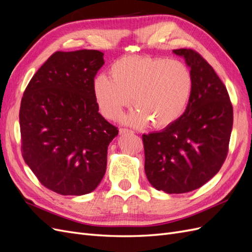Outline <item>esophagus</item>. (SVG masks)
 <instances>
[{
  "mask_svg": "<svg viewBox=\"0 0 252 252\" xmlns=\"http://www.w3.org/2000/svg\"><path fill=\"white\" fill-rule=\"evenodd\" d=\"M120 134H134V131L129 130V129H126V128H121Z\"/></svg>",
  "mask_w": 252,
  "mask_h": 252,
  "instance_id": "34e87169",
  "label": "esophagus"
}]
</instances>
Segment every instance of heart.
I'll list each match as a JSON object with an SVG mask.
<instances>
[{
	"instance_id": "obj_1",
	"label": "heart",
	"mask_w": 252,
	"mask_h": 252,
	"mask_svg": "<svg viewBox=\"0 0 252 252\" xmlns=\"http://www.w3.org/2000/svg\"><path fill=\"white\" fill-rule=\"evenodd\" d=\"M110 78L98 74L93 88L103 116L118 119L130 104L136 109L125 117L129 125L155 128L174 123L184 112L192 91L189 68L177 60L124 57L109 69Z\"/></svg>"
}]
</instances>
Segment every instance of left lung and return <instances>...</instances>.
<instances>
[{"label": "left lung", "instance_id": "8db88e82", "mask_svg": "<svg viewBox=\"0 0 252 252\" xmlns=\"http://www.w3.org/2000/svg\"><path fill=\"white\" fill-rule=\"evenodd\" d=\"M192 75L185 112L162 131L143 134L145 173L166 193L202 187L224 164L233 124L229 94L213 68L192 49H174Z\"/></svg>", "mask_w": 252, "mask_h": 252}]
</instances>
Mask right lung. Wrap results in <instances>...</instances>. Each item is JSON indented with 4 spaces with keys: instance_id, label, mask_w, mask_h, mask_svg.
Returning <instances> with one entry per match:
<instances>
[{
    "instance_id": "obj_1",
    "label": "right lung",
    "mask_w": 252,
    "mask_h": 252,
    "mask_svg": "<svg viewBox=\"0 0 252 252\" xmlns=\"http://www.w3.org/2000/svg\"><path fill=\"white\" fill-rule=\"evenodd\" d=\"M98 50L57 51L27 85L20 108L22 156L41 184L62 195L100 184L109 143L119 133L98 113L93 84Z\"/></svg>"
}]
</instances>
